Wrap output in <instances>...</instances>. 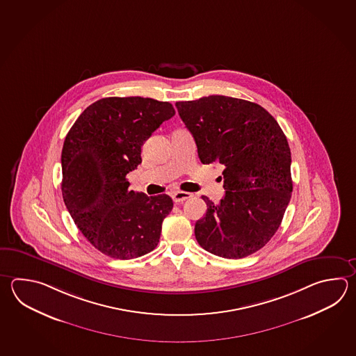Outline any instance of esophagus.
Returning <instances> with one entry per match:
<instances>
[{"label": "esophagus", "instance_id": "obj_1", "mask_svg": "<svg viewBox=\"0 0 356 356\" xmlns=\"http://www.w3.org/2000/svg\"><path fill=\"white\" fill-rule=\"evenodd\" d=\"M191 196L193 195L190 193H186V191H174L172 193V199H174L175 203L185 202L186 199H190Z\"/></svg>", "mask_w": 356, "mask_h": 356}]
</instances>
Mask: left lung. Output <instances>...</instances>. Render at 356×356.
I'll list each match as a JSON object with an SVG mask.
<instances>
[{"label":"left lung","mask_w":356,"mask_h":356,"mask_svg":"<svg viewBox=\"0 0 356 356\" xmlns=\"http://www.w3.org/2000/svg\"><path fill=\"white\" fill-rule=\"evenodd\" d=\"M204 165L225 166V196L195 223L197 243L225 259H242L275 234L291 202V148L282 128L254 102L222 95L176 102ZM222 179V177H220Z\"/></svg>","instance_id":"obj_1"}]
</instances>
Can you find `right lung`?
<instances>
[{
    "label": "right lung",
    "mask_w": 356,
    "mask_h": 356,
    "mask_svg": "<svg viewBox=\"0 0 356 356\" xmlns=\"http://www.w3.org/2000/svg\"><path fill=\"white\" fill-rule=\"evenodd\" d=\"M174 106L149 97H105L91 104L68 131L62 149V195L90 243L113 259L131 260L159 245L172 211L166 194L129 190L127 174L142 162V145Z\"/></svg>",
    "instance_id": "obj_1"
}]
</instances>
